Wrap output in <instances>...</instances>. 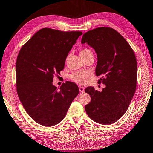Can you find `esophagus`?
Here are the masks:
<instances>
[{"mask_svg": "<svg viewBox=\"0 0 153 153\" xmlns=\"http://www.w3.org/2000/svg\"><path fill=\"white\" fill-rule=\"evenodd\" d=\"M79 92L80 93H84L85 88L82 87V86H79Z\"/></svg>", "mask_w": 153, "mask_h": 153, "instance_id": "1", "label": "esophagus"}]
</instances>
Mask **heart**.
Returning <instances> with one entry per match:
<instances>
[{"mask_svg": "<svg viewBox=\"0 0 153 153\" xmlns=\"http://www.w3.org/2000/svg\"><path fill=\"white\" fill-rule=\"evenodd\" d=\"M80 56H84L87 55L88 54H93L91 49H89L88 48H84L80 51ZM88 76V73L86 72H80V73H73L71 75V79L75 81L77 83L79 84H84L86 82V77Z\"/></svg>", "mask_w": 153, "mask_h": 153, "instance_id": "heart-1", "label": "heart"}]
</instances>
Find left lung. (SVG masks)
<instances>
[{"mask_svg": "<svg viewBox=\"0 0 153 153\" xmlns=\"http://www.w3.org/2000/svg\"><path fill=\"white\" fill-rule=\"evenodd\" d=\"M82 44L86 43L95 51L99 82L106 87L101 92L89 86L85 93L91 98L85 111L97 123L111 125L127 111L137 85V62L131 46L117 30L99 27L83 34Z\"/></svg>", "mask_w": 153, "mask_h": 153, "instance_id": "obj_1", "label": "left lung"}]
</instances>
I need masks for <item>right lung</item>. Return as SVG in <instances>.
Here are the masks:
<instances>
[{
	"mask_svg": "<svg viewBox=\"0 0 153 153\" xmlns=\"http://www.w3.org/2000/svg\"><path fill=\"white\" fill-rule=\"evenodd\" d=\"M81 34L80 31L42 28L19 51L16 62L17 93L28 114L42 126L61 121L79 93L75 83L67 81L59 89L53 81L54 74L63 70L69 51Z\"/></svg>",
	"mask_w": 153,
	"mask_h": 153,
	"instance_id": "right-lung-1",
	"label": "right lung"
}]
</instances>
